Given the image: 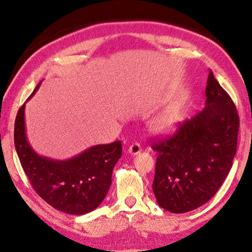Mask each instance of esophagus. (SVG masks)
<instances>
[{"label": "esophagus", "mask_w": 252, "mask_h": 252, "mask_svg": "<svg viewBox=\"0 0 252 252\" xmlns=\"http://www.w3.org/2000/svg\"><path fill=\"white\" fill-rule=\"evenodd\" d=\"M141 151H142V148L140 146V144H137V143L132 144V145L129 147V149H127V152H129V154L132 155V156H136V155L141 153Z\"/></svg>", "instance_id": "esophagus-1"}]
</instances>
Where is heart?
<instances>
[{
  "label": "heart",
  "mask_w": 252,
  "mask_h": 252,
  "mask_svg": "<svg viewBox=\"0 0 252 252\" xmlns=\"http://www.w3.org/2000/svg\"><path fill=\"white\" fill-rule=\"evenodd\" d=\"M181 106L175 104L169 106L154 118L151 122V130L158 135H169L173 133L181 121Z\"/></svg>",
  "instance_id": "obj_1"
}]
</instances>
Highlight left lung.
Segmentation results:
<instances>
[{
    "label": "left lung",
    "mask_w": 252,
    "mask_h": 252,
    "mask_svg": "<svg viewBox=\"0 0 252 252\" xmlns=\"http://www.w3.org/2000/svg\"><path fill=\"white\" fill-rule=\"evenodd\" d=\"M205 108L180 123L174 135L153 144L158 154L153 191L158 205L185 213L205 205L233 165L239 117L232 98L210 71Z\"/></svg>",
    "instance_id": "1"
}]
</instances>
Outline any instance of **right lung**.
Masks as SVG:
<instances>
[{
    "label": "right lung",
    "instance_id": "add662e5",
    "mask_svg": "<svg viewBox=\"0 0 252 252\" xmlns=\"http://www.w3.org/2000/svg\"><path fill=\"white\" fill-rule=\"evenodd\" d=\"M25 107L26 103L16 117L14 142L33 189L53 208L68 215L82 216L95 210L109 190L112 170L122 154L121 142L95 145L66 160L40 156L27 138Z\"/></svg>",
    "mask_w": 252,
    "mask_h": 252
}]
</instances>
